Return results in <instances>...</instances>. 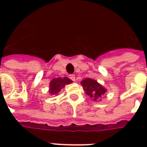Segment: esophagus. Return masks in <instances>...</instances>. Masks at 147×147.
Returning <instances> with one entry per match:
<instances>
[{
    "instance_id": "1",
    "label": "esophagus",
    "mask_w": 147,
    "mask_h": 147,
    "mask_svg": "<svg viewBox=\"0 0 147 147\" xmlns=\"http://www.w3.org/2000/svg\"><path fill=\"white\" fill-rule=\"evenodd\" d=\"M69 78H71V80L73 81V82H75V81L76 80V76H75V75H70V76H69Z\"/></svg>"
}]
</instances>
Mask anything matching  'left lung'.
Segmentation results:
<instances>
[{
  "instance_id": "left-lung-1",
  "label": "left lung",
  "mask_w": 147,
  "mask_h": 147,
  "mask_svg": "<svg viewBox=\"0 0 147 147\" xmlns=\"http://www.w3.org/2000/svg\"><path fill=\"white\" fill-rule=\"evenodd\" d=\"M81 84L85 94L94 101L101 100L100 98L107 92V89L94 79L85 78L81 82Z\"/></svg>"
}]
</instances>
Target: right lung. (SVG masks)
I'll return each instance as SVG.
<instances>
[{
	"label": "right lung",
	"instance_id": "1",
	"mask_svg": "<svg viewBox=\"0 0 147 147\" xmlns=\"http://www.w3.org/2000/svg\"><path fill=\"white\" fill-rule=\"evenodd\" d=\"M72 83V81L67 77L55 78L49 82V93L50 95H56L66 85Z\"/></svg>",
	"mask_w": 147,
	"mask_h": 147
}]
</instances>
